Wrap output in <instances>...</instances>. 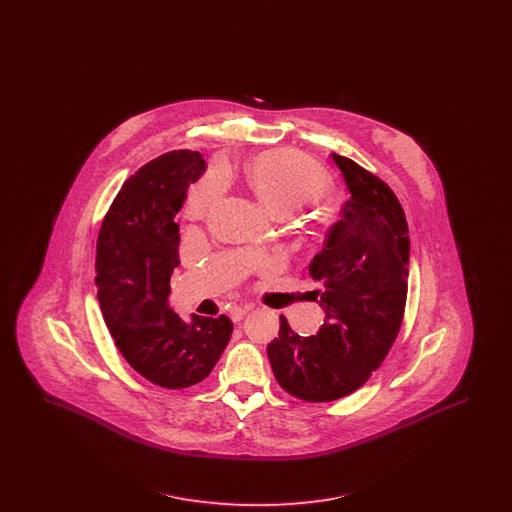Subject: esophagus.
I'll list each match as a JSON object with an SVG mask.
<instances>
[{
  "label": "esophagus",
  "instance_id": "1",
  "mask_svg": "<svg viewBox=\"0 0 512 512\" xmlns=\"http://www.w3.org/2000/svg\"><path fill=\"white\" fill-rule=\"evenodd\" d=\"M249 311H251V305H247V303H244V305H232V307L228 309V315H230V318H232L234 322H240Z\"/></svg>",
  "mask_w": 512,
  "mask_h": 512
}]
</instances>
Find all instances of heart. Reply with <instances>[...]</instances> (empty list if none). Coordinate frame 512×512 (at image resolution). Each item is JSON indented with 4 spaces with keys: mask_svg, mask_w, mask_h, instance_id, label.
I'll list each match as a JSON object with an SVG mask.
<instances>
[{
    "mask_svg": "<svg viewBox=\"0 0 512 512\" xmlns=\"http://www.w3.org/2000/svg\"><path fill=\"white\" fill-rule=\"evenodd\" d=\"M247 176L253 194L276 215H288L307 201H318L330 188L326 172L293 149H270L257 155ZM207 197V192L197 195L195 209H203Z\"/></svg>",
    "mask_w": 512,
    "mask_h": 512,
    "instance_id": "obj_1",
    "label": "heart"
}]
</instances>
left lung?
I'll return each mask as SVG.
<instances>
[{
  "mask_svg": "<svg viewBox=\"0 0 512 512\" xmlns=\"http://www.w3.org/2000/svg\"><path fill=\"white\" fill-rule=\"evenodd\" d=\"M332 161L349 197L309 263L324 324L299 336L280 317L267 347L278 384L313 403L359 390L382 365L401 328L409 278V226L390 186L338 153Z\"/></svg>",
  "mask_w": 512,
  "mask_h": 512,
  "instance_id": "8db88e82",
  "label": "left lung"
}]
</instances>
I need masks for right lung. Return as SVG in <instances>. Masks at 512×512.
Returning <instances> with one entry per match:
<instances>
[{"mask_svg":"<svg viewBox=\"0 0 512 512\" xmlns=\"http://www.w3.org/2000/svg\"><path fill=\"white\" fill-rule=\"evenodd\" d=\"M199 151H169L132 174L99 230L96 286L103 320L122 357L149 382L182 390L207 378L232 336V320L171 309L178 261L176 213L205 172Z\"/></svg>","mask_w":512,"mask_h":512,"instance_id":"1","label":"right lung"}]
</instances>
